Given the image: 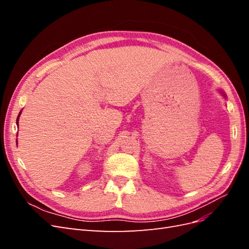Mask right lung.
I'll use <instances>...</instances> for the list:
<instances>
[{
	"instance_id": "1",
	"label": "right lung",
	"mask_w": 249,
	"mask_h": 249,
	"mask_svg": "<svg viewBox=\"0 0 249 249\" xmlns=\"http://www.w3.org/2000/svg\"><path fill=\"white\" fill-rule=\"evenodd\" d=\"M18 116H19V114H18ZM17 124H18V119H17ZM18 142V141H17Z\"/></svg>"
}]
</instances>
